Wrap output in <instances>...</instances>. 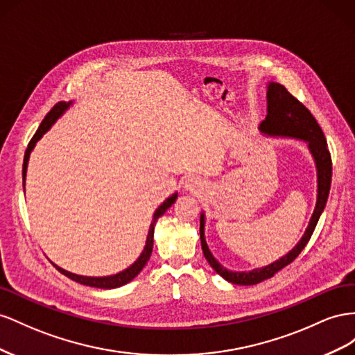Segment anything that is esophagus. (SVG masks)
Segmentation results:
<instances>
[{
  "instance_id": "esophagus-1",
  "label": "esophagus",
  "mask_w": 355,
  "mask_h": 355,
  "mask_svg": "<svg viewBox=\"0 0 355 355\" xmlns=\"http://www.w3.org/2000/svg\"><path fill=\"white\" fill-rule=\"evenodd\" d=\"M202 181L199 180V178H196V177H190L187 181H186V187L189 189V190H200L202 189Z\"/></svg>"
}]
</instances>
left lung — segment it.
Listing matches in <instances>:
<instances>
[{
  "label": "left lung",
  "instance_id": "8db88e82",
  "mask_svg": "<svg viewBox=\"0 0 355 355\" xmlns=\"http://www.w3.org/2000/svg\"><path fill=\"white\" fill-rule=\"evenodd\" d=\"M268 116L260 123V132L270 137H282V138H293L305 141L308 148L315 162L317 168V202L315 208L311 216L308 223V227L305 234L302 235L300 241L293 247L286 256H282L279 260H275L268 266L256 268L252 270L244 272H235L226 269L220 265L218 260L212 256V252L208 248L205 241V214H200V244L202 251L207 261L211 265L221 278L232 282V284L238 286H254L259 282L272 278L277 272L295 260L300 251L305 248L308 241L311 239L313 229H315L317 223L321 217V212L326 208L330 184H331V157L330 151L327 148V141L324 137L320 125L317 123L315 117L311 114V111L303 105L300 101L293 96L288 90L275 82H270L268 85Z\"/></svg>",
  "mask_w": 355,
  "mask_h": 355
}]
</instances>
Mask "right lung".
Wrapping results in <instances>:
<instances>
[{"label":"right lung","instance_id":"add662e5","mask_svg":"<svg viewBox=\"0 0 355 355\" xmlns=\"http://www.w3.org/2000/svg\"><path fill=\"white\" fill-rule=\"evenodd\" d=\"M73 105V101H68V103H65V101H60V103H58L52 110L49 111L47 116L44 117V120L42 121V125L38 126L37 132L34 134L33 139L29 141L28 144V148L25 151V157H24V168H22V177H24V191H25V178H26V169H28V162H29V155H31V151L34 150L35 144L38 143V139H42V137L47 132V130L53 126L55 121L62 116L65 111ZM178 193L175 191V193H172L169 198H166L162 204L157 207V209L155 211L153 214V218H151V225L148 227V234H147V239H146V245H144V250L143 252H141L139 257L130 265L129 268H126L125 270H121L119 273H114V275H108V277H83V275H77V273H73V272H68L62 268H59L58 265H55V268L60 272L64 273L65 277L71 278L76 282H80V284L83 286H89V287H96V288H104V290H110V288H117V287H121L128 284L129 281H132L138 273L143 270V268L147 265V261L151 256V251H153V236H155V226H156V221L160 216L165 214V211L174 204L175 199H177Z\"/></svg>","mask_w":355,"mask_h":355}]
</instances>
